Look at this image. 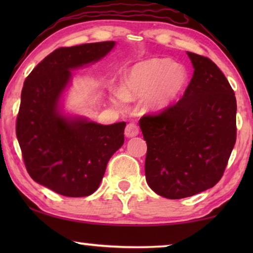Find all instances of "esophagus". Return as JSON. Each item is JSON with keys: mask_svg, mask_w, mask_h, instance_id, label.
<instances>
[{"mask_svg": "<svg viewBox=\"0 0 253 253\" xmlns=\"http://www.w3.org/2000/svg\"><path fill=\"white\" fill-rule=\"evenodd\" d=\"M138 133H139V127H138L137 124H134V123L127 124L126 127V136L127 138L136 137Z\"/></svg>", "mask_w": 253, "mask_h": 253, "instance_id": "esophagus-1", "label": "esophagus"}]
</instances>
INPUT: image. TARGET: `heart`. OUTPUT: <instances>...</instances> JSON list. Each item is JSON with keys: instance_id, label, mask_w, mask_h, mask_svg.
<instances>
[{"instance_id": "obj_1", "label": "heart", "mask_w": 253, "mask_h": 253, "mask_svg": "<svg viewBox=\"0 0 253 253\" xmlns=\"http://www.w3.org/2000/svg\"><path fill=\"white\" fill-rule=\"evenodd\" d=\"M186 83V72L181 65L168 58H151L134 65L126 75L122 98L134 100L146 98L150 110H161L177 98Z\"/></svg>"}]
</instances>
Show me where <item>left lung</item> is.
<instances>
[{"instance_id":"obj_1","label":"left lung","mask_w":253,"mask_h":253,"mask_svg":"<svg viewBox=\"0 0 253 253\" xmlns=\"http://www.w3.org/2000/svg\"><path fill=\"white\" fill-rule=\"evenodd\" d=\"M188 55L195 71L182 99L139 121L147 144V184L168 199L213 188L236 143L234 89L209 57Z\"/></svg>"}]
</instances>
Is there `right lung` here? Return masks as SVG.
<instances>
[{"mask_svg":"<svg viewBox=\"0 0 253 253\" xmlns=\"http://www.w3.org/2000/svg\"><path fill=\"white\" fill-rule=\"evenodd\" d=\"M114 46V41H103L57 48L24 82L16 121L24 164L34 181L58 195H92L109 159L124 143L126 122L101 126L69 119L58 108L72 69L94 63Z\"/></svg>","mask_w":253,"mask_h":253,"instance_id":"add662e5","label":"right lung"}]
</instances>
